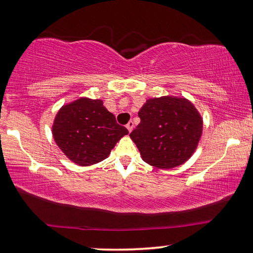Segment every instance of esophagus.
<instances>
[{"label": "esophagus", "instance_id": "obj_1", "mask_svg": "<svg viewBox=\"0 0 253 253\" xmlns=\"http://www.w3.org/2000/svg\"><path fill=\"white\" fill-rule=\"evenodd\" d=\"M133 126H134V124H133V122H132V121H130L129 123H127V124H126V129H127V131H129V132H131L132 130H133Z\"/></svg>", "mask_w": 253, "mask_h": 253}]
</instances>
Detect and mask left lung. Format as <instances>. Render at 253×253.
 <instances>
[{
  "instance_id": "left-lung-1",
  "label": "left lung",
  "mask_w": 253,
  "mask_h": 253,
  "mask_svg": "<svg viewBox=\"0 0 253 253\" xmlns=\"http://www.w3.org/2000/svg\"><path fill=\"white\" fill-rule=\"evenodd\" d=\"M138 115L140 123L130 138L147 164L170 169L189 161L203 134V118L189 99L149 98Z\"/></svg>"
}]
</instances>
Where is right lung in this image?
<instances>
[{
  "label": "right lung",
  "mask_w": 253,
  "mask_h": 253,
  "mask_svg": "<svg viewBox=\"0 0 253 253\" xmlns=\"http://www.w3.org/2000/svg\"><path fill=\"white\" fill-rule=\"evenodd\" d=\"M52 133L70 161L79 166H90L110 156L116 142L129 131L116 123L102 99L81 97L60 108Z\"/></svg>",
  "instance_id": "add662e5"
}]
</instances>
